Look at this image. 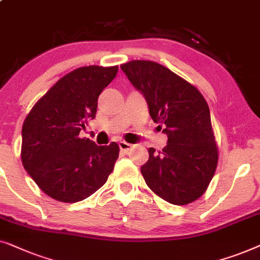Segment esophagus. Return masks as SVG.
Returning a JSON list of instances; mask_svg holds the SVG:
<instances>
[{"instance_id": "esophagus-1", "label": "esophagus", "mask_w": 260, "mask_h": 260, "mask_svg": "<svg viewBox=\"0 0 260 260\" xmlns=\"http://www.w3.org/2000/svg\"><path fill=\"white\" fill-rule=\"evenodd\" d=\"M119 147L123 152H128L129 149L132 148V145L128 144V142H126V141H120L119 142Z\"/></svg>"}]
</instances>
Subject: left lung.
Masks as SVG:
<instances>
[{"label": "left lung", "mask_w": 260, "mask_h": 260, "mask_svg": "<svg viewBox=\"0 0 260 260\" xmlns=\"http://www.w3.org/2000/svg\"><path fill=\"white\" fill-rule=\"evenodd\" d=\"M121 69L168 138L162 152L148 149V161L141 166L146 184L170 204L193 203L207 189L218 164L206 100L194 86L156 62L134 60Z\"/></svg>", "instance_id": "1"}]
</instances>
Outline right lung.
Wrapping results in <instances>:
<instances>
[{
    "mask_svg": "<svg viewBox=\"0 0 260 260\" xmlns=\"http://www.w3.org/2000/svg\"><path fill=\"white\" fill-rule=\"evenodd\" d=\"M118 66L75 69L34 105L22 126V164L50 198L78 203L105 185L119 146H98L79 137L96 114L98 99L116 76Z\"/></svg>",
    "mask_w": 260,
    "mask_h": 260,
    "instance_id": "1",
    "label": "right lung"
}]
</instances>
